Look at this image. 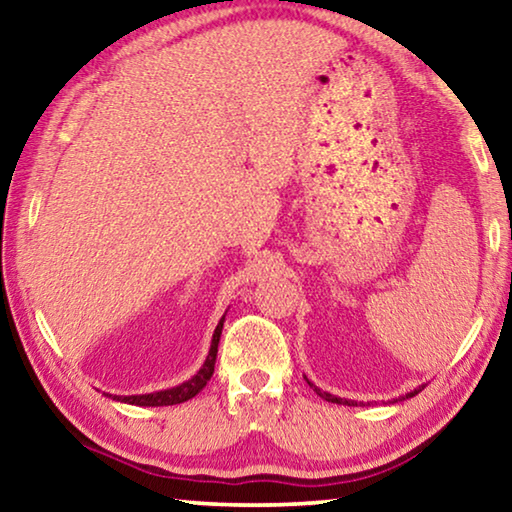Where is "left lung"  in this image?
I'll return each mask as SVG.
<instances>
[{"mask_svg":"<svg viewBox=\"0 0 512 512\" xmlns=\"http://www.w3.org/2000/svg\"><path fill=\"white\" fill-rule=\"evenodd\" d=\"M307 384H309L311 388H314V391H316V393H318L320 397H323V400H327V402H334V404H350L348 400H345V402H343V400H341V397H334V395H329V393H323V391H320V388H316L314 384H311V381H307ZM418 393H420V388H418V391H413V393H411L409 397H413V395H418Z\"/></svg>","mask_w":512,"mask_h":512,"instance_id":"left-lung-1","label":"left lung"}]
</instances>
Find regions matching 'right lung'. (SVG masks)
Segmentation results:
<instances>
[{
	"label": "right lung",
	"instance_id": "1",
	"mask_svg": "<svg viewBox=\"0 0 512 512\" xmlns=\"http://www.w3.org/2000/svg\"><path fill=\"white\" fill-rule=\"evenodd\" d=\"M225 318V316H223ZM223 318L221 323L216 325L214 336H212V348L207 359L203 363V368L196 372V375L180 384L176 388H169V391H160V393H151V395H131V397H117L121 402L128 404H137V406H171V404H183L187 400H192L198 393L203 391L207 381H210L212 372H214V363H216V352H219V339H221V329H223Z\"/></svg>",
	"mask_w": 512,
	"mask_h": 512
}]
</instances>
